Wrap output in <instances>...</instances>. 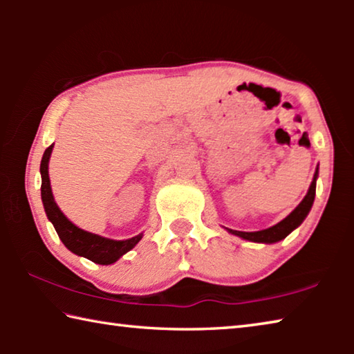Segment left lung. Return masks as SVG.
Returning a JSON list of instances; mask_svg holds the SVG:
<instances>
[{
  "instance_id": "1",
  "label": "left lung",
  "mask_w": 354,
  "mask_h": 354,
  "mask_svg": "<svg viewBox=\"0 0 354 354\" xmlns=\"http://www.w3.org/2000/svg\"><path fill=\"white\" fill-rule=\"evenodd\" d=\"M317 178H319V165H317L313 183H310V185H309L306 196H304L301 203H299V205L293 209V211L287 215L284 220H281L279 223L267 227V230L253 231V232L236 231V230H230V227H226V231L230 232V234H234L237 237L243 239V241H250V242H256V243H277L279 241H283V239L289 236L293 230H297V227L303 223L304 218L308 217L310 207H313V205H314Z\"/></svg>"
}]
</instances>
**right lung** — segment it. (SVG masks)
<instances>
[{
    "mask_svg": "<svg viewBox=\"0 0 354 354\" xmlns=\"http://www.w3.org/2000/svg\"><path fill=\"white\" fill-rule=\"evenodd\" d=\"M53 147H55V143L45 149L44 158H41L40 162V192L46 217L51 221L53 226H55L59 239H61L62 243L71 253L87 257V259H91L95 263H101V266H111V263L117 262L120 257L127 254L129 250H133L140 242L143 232L127 239V241H113V239H107L93 234V232L84 231L80 226H76L73 221H70L65 217L64 212L59 209L57 203L55 201V196H53L50 175H48V164H50Z\"/></svg>",
    "mask_w": 354,
    "mask_h": 354,
    "instance_id": "right-lung-1",
    "label": "right lung"
}]
</instances>
